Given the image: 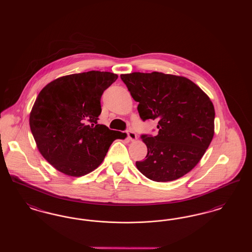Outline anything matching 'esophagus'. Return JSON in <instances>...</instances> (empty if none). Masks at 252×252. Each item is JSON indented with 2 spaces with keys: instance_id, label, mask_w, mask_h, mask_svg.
<instances>
[{
  "instance_id": "34e87169",
  "label": "esophagus",
  "mask_w": 252,
  "mask_h": 252,
  "mask_svg": "<svg viewBox=\"0 0 252 252\" xmlns=\"http://www.w3.org/2000/svg\"><path fill=\"white\" fill-rule=\"evenodd\" d=\"M126 134H127V137H128V139L130 140V141H135L136 139H137V135H136V133L131 130V129H129V130H127L126 131Z\"/></svg>"
}]
</instances>
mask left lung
<instances>
[{
    "instance_id": "1",
    "label": "left lung",
    "mask_w": 252,
    "mask_h": 252,
    "mask_svg": "<svg viewBox=\"0 0 252 252\" xmlns=\"http://www.w3.org/2000/svg\"><path fill=\"white\" fill-rule=\"evenodd\" d=\"M130 94L139 102L143 121H158L156 136L144 134L147 146L138 170L149 180H178L194 167L215 133V108L203 91L190 79L153 72L121 74Z\"/></svg>"
}]
</instances>
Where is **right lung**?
Here are the masks:
<instances>
[{"label":"right lung","mask_w":252,"mask_h":252,"mask_svg":"<svg viewBox=\"0 0 252 252\" xmlns=\"http://www.w3.org/2000/svg\"><path fill=\"white\" fill-rule=\"evenodd\" d=\"M118 78L115 73L91 72L62 76L38 94L29 124L38 151L61 173L81 177L98 167L116 139L126 133L97 123L101 96Z\"/></svg>","instance_id":"obj_1"}]
</instances>
